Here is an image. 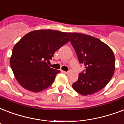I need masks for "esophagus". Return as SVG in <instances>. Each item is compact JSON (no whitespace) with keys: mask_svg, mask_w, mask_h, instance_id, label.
Wrapping results in <instances>:
<instances>
[{"mask_svg":"<svg viewBox=\"0 0 124 124\" xmlns=\"http://www.w3.org/2000/svg\"><path fill=\"white\" fill-rule=\"evenodd\" d=\"M62 73H68V71H63V70H62Z\"/></svg>","mask_w":124,"mask_h":124,"instance_id":"obj_1","label":"esophagus"}]
</instances>
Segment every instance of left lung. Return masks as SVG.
<instances>
[{"mask_svg":"<svg viewBox=\"0 0 124 124\" xmlns=\"http://www.w3.org/2000/svg\"><path fill=\"white\" fill-rule=\"evenodd\" d=\"M71 45L80 64L85 71L72 85L73 88L83 96L100 91L110 81L115 70L114 53L100 39L80 33H68Z\"/></svg>","mask_w":124,"mask_h":124,"instance_id":"left-lung-1","label":"left lung"}]
</instances>
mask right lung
<instances>
[{
	"label": "right lung",
	"mask_w": 124,
	"mask_h": 124,
	"mask_svg": "<svg viewBox=\"0 0 124 124\" xmlns=\"http://www.w3.org/2000/svg\"><path fill=\"white\" fill-rule=\"evenodd\" d=\"M69 41L68 33L53 30L34 31L23 37L10 57V66L19 85L33 92L50 86L60 71L50 68L47 62Z\"/></svg>",
	"instance_id": "1"
}]
</instances>
